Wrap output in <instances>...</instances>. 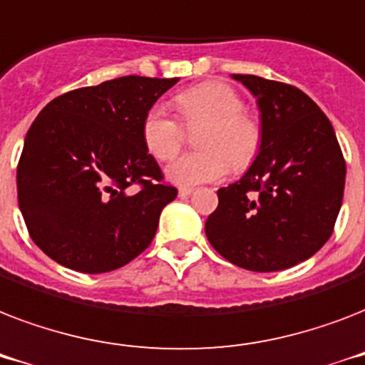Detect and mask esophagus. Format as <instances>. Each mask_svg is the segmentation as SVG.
<instances>
[{
	"label": "esophagus",
	"instance_id": "1",
	"mask_svg": "<svg viewBox=\"0 0 365 365\" xmlns=\"http://www.w3.org/2000/svg\"><path fill=\"white\" fill-rule=\"evenodd\" d=\"M195 189L193 187H187V185H182V187L178 189V195H180V197H189V195L193 193Z\"/></svg>",
	"mask_w": 365,
	"mask_h": 365
}]
</instances>
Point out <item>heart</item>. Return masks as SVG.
<instances>
[{
  "label": "heart",
  "instance_id": "obj_1",
  "mask_svg": "<svg viewBox=\"0 0 365 365\" xmlns=\"http://www.w3.org/2000/svg\"><path fill=\"white\" fill-rule=\"evenodd\" d=\"M176 108L189 126L202 125L197 145L166 166V178L180 185L220 182L235 170L252 165L261 148V128L242 111L244 104L235 88L225 83H202L176 96ZM142 142L157 160H168L182 145V128L165 108L153 106L143 115Z\"/></svg>",
  "mask_w": 365,
  "mask_h": 365
}]
</instances>
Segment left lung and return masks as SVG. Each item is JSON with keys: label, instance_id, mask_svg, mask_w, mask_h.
Segmentation results:
<instances>
[{"label": "left lung", "instance_id": "1", "mask_svg": "<svg viewBox=\"0 0 365 365\" xmlns=\"http://www.w3.org/2000/svg\"><path fill=\"white\" fill-rule=\"evenodd\" d=\"M259 110L261 148L239 182L217 189L205 231L217 254L255 272L309 259L331 237L346 166L329 119L303 91L233 73Z\"/></svg>", "mask_w": 365, "mask_h": 365}]
</instances>
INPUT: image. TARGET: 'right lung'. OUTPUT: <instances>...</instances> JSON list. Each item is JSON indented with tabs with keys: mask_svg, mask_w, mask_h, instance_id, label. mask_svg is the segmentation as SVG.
Masks as SVG:
<instances>
[{
	"mask_svg": "<svg viewBox=\"0 0 365 365\" xmlns=\"http://www.w3.org/2000/svg\"><path fill=\"white\" fill-rule=\"evenodd\" d=\"M178 81L117 77L62 94L31 123L16 168L19 206L31 240L51 259L96 274L151 244L178 189L160 182L142 121Z\"/></svg>",
	"mask_w": 365,
	"mask_h": 365,
	"instance_id": "add662e5",
	"label": "right lung"
}]
</instances>
